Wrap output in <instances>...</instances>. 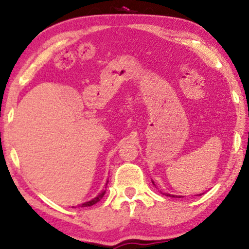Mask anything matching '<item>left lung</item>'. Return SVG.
<instances>
[{"instance_id": "1", "label": "left lung", "mask_w": 249, "mask_h": 249, "mask_svg": "<svg viewBox=\"0 0 249 249\" xmlns=\"http://www.w3.org/2000/svg\"><path fill=\"white\" fill-rule=\"evenodd\" d=\"M165 196H172V197H177V196H175V195H170V194H164ZM180 197V196H179Z\"/></svg>"}]
</instances>
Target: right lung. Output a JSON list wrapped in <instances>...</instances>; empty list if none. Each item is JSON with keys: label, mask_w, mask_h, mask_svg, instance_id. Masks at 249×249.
<instances>
[{"label": "right lung", "mask_w": 249, "mask_h": 249, "mask_svg": "<svg viewBox=\"0 0 249 249\" xmlns=\"http://www.w3.org/2000/svg\"><path fill=\"white\" fill-rule=\"evenodd\" d=\"M108 182V181H107ZM105 188H107V187H105ZM104 194H105V190L103 189L102 190V192L98 194V195L95 197V198H93V199H90L89 202H86V203H84V204H81V207H86V206H91V205H94V204H96L97 202H100V200L103 198V196H104Z\"/></svg>", "instance_id": "right-lung-1"}]
</instances>
